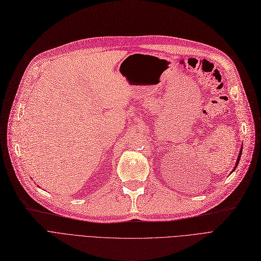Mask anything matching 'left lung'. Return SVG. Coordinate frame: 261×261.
Masks as SVG:
<instances>
[{"label": "left lung", "mask_w": 261, "mask_h": 261, "mask_svg": "<svg viewBox=\"0 0 261 261\" xmlns=\"http://www.w3.org/2000/svg\"><path fill=\"white\" fill-rule=\"evenodd\" d=\"M241 154H242V148H241V150H240V153H239V156H238V162H237V164H236V167L233 168V170H234L236 168H237V166H238V164H239V162H240V159H241Z\"/></svg>", "instance_id": "1"}]
</instances>
